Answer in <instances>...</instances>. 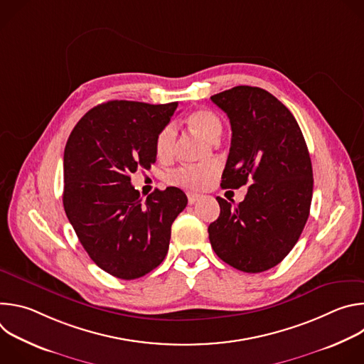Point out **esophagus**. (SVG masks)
Instances as JSON below:
<instances>
[{
    "instance_id": "1",
    "label": "esophagus",
    "mask_w": 364,
    "mask_h": 364,
    "mask_svg": "<svg viewBox=\"0 0 364 364\" xmlns=\"http://www.w3.org/2000/svg\"><path fill=\"white\" fill-rule=\"evenodd\" d=\"M187 198H188V204H194L200 198V194H197V193H187Z\"/></svg>"
}]
</instances>
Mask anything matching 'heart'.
Returning <instances> with one entry per match:
<instances>
[{
	"label": "heart",
	"instance_id": "heart-1",
	"mask_svg": "<svg viewBox=\"0 0 364 364\" xmlns=\"http://www.w3.org/2000/svg\"><path fill=\"white\" fill-rule=\"evenodd\" d=\"M187 124L191 129L198 132L205 139L212 142L218 141L222 134L223 125L220 118L210 109H197L193 111L188 118ZM177 131L173 124H167L160 129L155 138V152L160 159H168L173 154L174 144H176ZM215 176L213 166H201V167H181L167 176V180L171 184L188 187V188H200L207 181Z\"/></svg>",
	"mask_w": 364,
	"mask_h": 364
}]
</instances>
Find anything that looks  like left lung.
I'll use <instances>...</instances> for the list:
<instances>
[{"label":"left lung","instance_id":"1","mask_svg":"<svg viewBox=\"0 0 364 364\" xmlns=\"http://www.w3.org/2000/svg\"><path fill=\"white\" fill-rule=\"evenodd\" d=\"M210 99L232 127L222 187L252 184L236 205L218 197L220 216L207 229L209 239L223 262L264 272L291 252L306 223L314 183L309 152L294 115L265 89L236 86Z\"/></svg>","mask_w":364,"mask_h":364}]
</instances>
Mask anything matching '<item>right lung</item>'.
Masks as SVG:
<instances>
[{
    "label": "right lung",
    "instance_id": "right-lung-1",
    "mask_svg": "<svg viewBox=\"0 0 364 364\" xmlns=\"http://www.w3.org/2000/svg\"><path fill=\"white\" fill-rule=\"evenodd\" d=\"M177 102L149 105L109 100L92 108L65 148L63 205L92 261L119 279L157 268L168 252L171 225L187 205L177 187L142 200L131 174L155 163V138Z\"/></svg>",
    "mask_w": 364,
    "mask_h": 364
}]
</instances>
